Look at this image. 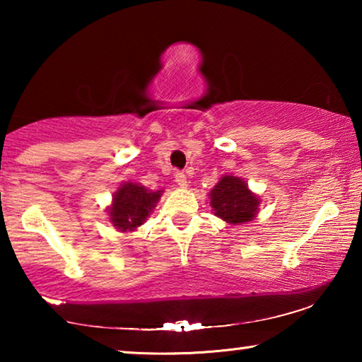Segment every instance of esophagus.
<instances>
[{"mask_svg":"<svg viewBox=\"0 0 362 362\" xmlns=\"http://www.w3.org/2000/svg\"><path fill=\"white\" fill-rule=\"evenodd\" d=\"M175 182L180 188H187V175L183 173H175Z\"/></svg>","mask_w":362,"mask_h":362,"instance_id":"obj_1","label":"esophagus"}]
</instances>
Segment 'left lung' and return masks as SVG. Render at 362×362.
Segmentation results:
<instances>
[{"instance_id":"1","label":"left lung","mask_w":362,"mask_h":362,"mask_svg":"<svg viewBox=\"0 0 362 362\" xmlns=\"http://www.w3.org/2000/svg\"><path fill=\"white\" fill-rule=\"evenodd\" d=\"M214 216L230 225L252 222L260 211V198L250 192L246 180L225 174L209 192Z\"/></svg>"}]
</instances>
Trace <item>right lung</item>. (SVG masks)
I'll list each match as a JSON object with an SVG mask.
<instances>
[{
  "mask_svg": "<svg viewBox=\"0 0 362 362\" xmlns=\"http://www.w3.org/2000/svg\"><path fill=\"white\" fill-rule=\"evenodd\" d=\"M164 189L145 188L136 182H121L107 207L108 222L121 233L136 231L155 211Z\"/></svg>",
  "mask_w": 362,
  "mask_h": 362,
  "instance_id": "obj_1",
  "label": "right lung"
}]
</instances>
